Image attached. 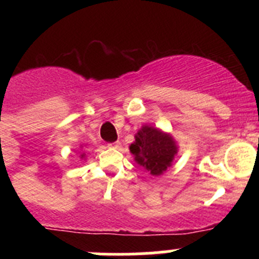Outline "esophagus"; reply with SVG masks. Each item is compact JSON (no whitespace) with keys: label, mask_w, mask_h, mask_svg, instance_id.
Listing matches in <instances>:
<instances>
[{"label":"esophagus","mask_w":259,"mask_h":259,"mask_svg":"<svg viewBox=\"0 0 259 259\" xmlns=\"http://www.w3.org/2000/svg\"><path fill=\"white\" fill-rule=\"evenodd\" d=\"M119 145H120V143H118V141H116V143H113V144H109L110 148H119Z\"/></svg>","instance_id":"34e87169"}]
</instances>
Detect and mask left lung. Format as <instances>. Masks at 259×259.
<instances>
[{
	"instance_id": "left-lung-1",
	"label": "left lung",
	"mask_w": 259,
	"mask_h": 259,
	"mask_svg": "<svg viewBox=\"0 0 259 259\" xmlns=\"http://www.w3.org/2000/svg\"><path fill=\"white\" fill-rule=\"evenodd\" d=\"M130 152L134 154L135 162L144 167L150 176H161L172 164L179 145L168 132L144 124L135 135Z\"/></svg>"
}]
</instances>
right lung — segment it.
I'll return each mask as SVG.
<instances>
[{
  "label": "right lung",
  "instance_id": "add662e5",
  "mask_svg": "<svg viewBox=\"0 0 259 259\" xmlns=\"http://www.w3.org/2000/svg\"><path fill=\"white\" fill-rule=\"evenodd\" d=\"M84 148H87V145L80 146V149H84ZM80 158H81V159H84V158H85V153H81V154H80Z\"/></svg>",
  "mask_w": 259,
  "mask_h": 259
}]
</instances>
